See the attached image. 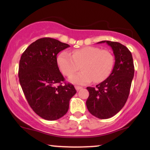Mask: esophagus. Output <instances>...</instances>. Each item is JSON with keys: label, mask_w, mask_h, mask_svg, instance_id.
<instances>
[{"label": "esophagus", "mask_w": 150, "mask_h": 150, "mask_svg": "<svg viewBox=\"0 0 150 150\" xmlns=\"http://www.w3.org/2000/svg\"><path fill=\"white\" fill-rule=\"evenodd\" d=\"M75 89H76L77 91H79V90H80L81 89H82V87H80V86H75Z\"/></svg>", "instance_id": "obj_1"}]
</instances>
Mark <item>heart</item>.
I'll return each mask as SVG.
<instances>
[{
	"mask_svg": "<svg viewBox=\"0 0 150 150\" xmlns=\"http://www.w3.org/2000/svg\"><path fill=\"white\" fill-rule=\"evenodd\" d=\"M58 67L63 75L70 76L80 69L82 71L70 77L71 82L85 85L94 80L101 82L112 70L114 58L108 50H101L94 46H86L75 50L73 54L63 51L57 58Z\"/></svg>",
	"mask_w": 150,
	"mask_h": 150,
	"instance_id": "1",
	"label": "heart"
}]
</instances>
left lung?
Masks as SVG:
<instances>
[{
  "instance_id": "8db88e82",
  "label": "left lung",
  "mask_w": 150,
  "mask_h": 150,
  "mask_svg": "<svg viewBox=\"0 0 150 150\" xmlns=\"http://www.w3.org/2000/svg\"><path fill=\"white\" fill-rule=\"evenodd\" d=\"M111 47L115 57L112 72L96 87H87L89 96L86 105L89 113L100 119L111 118L124 106L128 98L134 77V64L131 52L123 44L102 41Z\"/></svg>"
}]
</instances>
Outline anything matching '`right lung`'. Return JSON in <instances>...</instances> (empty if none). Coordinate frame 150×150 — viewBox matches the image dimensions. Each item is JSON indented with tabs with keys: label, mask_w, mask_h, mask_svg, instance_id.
<instances>
[{
	"label": "right lung",
	"mask_w": 150,
	"mask_h": 150,
	"mask_svg": "<svg viewBox=\"0 0 150 150\" xmlns=\"http://www.w3.org/2000/svg\"><path fill=\"white\" fill-rule=\"evenodd\" d=\"M69 45L52 38H42L22 53L19 80L30 107L38 116L55 120L68 112L69 101L77 92L71 84L63 85L57 54Z\"/></svg>",
	"instance_id": "right-lung-1"
}]
</instances>
